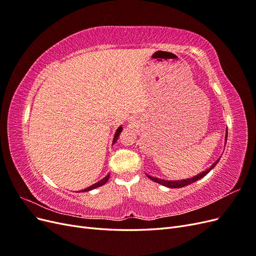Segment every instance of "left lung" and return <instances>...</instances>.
Masks as SVG:
<instances>
[{
    "mask_svg": "<svg viewBox=\"0 0 256 256\" xmlns=\"http://www.w3.org/2000/svg\"><path fill=\"white\" fill-rule=\"evenodd\" d=\"M226 140H228V132H226ZM219 160H220V158H219L218 160H216V161H214V164L210 166V168H206L204 172L200 173V174L196 175V176H193L192 178H188V180H160V178L152 177V176H150V175H147V176H148V178H150L152 180L156 182H158V184H162V186H166V187H168V188H182V187H184V186H188V184H192V182H194L198 180L200 178L204 177L206 174H208V173L210 172L216 166V164H218Z\"/></svg>",
    "mask_w": 256,
    "mask_h": 256,
    "instance_id": "obj_1",
    "label": "left lung"
}]
</instances>
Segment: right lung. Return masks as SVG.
Segmentation results:
<instances>
[{
    "label": "right lung",
    "instance_id": "1",
    "mask_svg": "<svg viewBox=\"0 0 256 256\" xmlns=\"http://www.w3.org/2000/svg\"><path fill=\"white\" fill-rule=\"evenodd\" d=\"M122 130V127H120L118 130H116V132H115V136H114V138H113V144L118 141V136H120V131ZM109 177H110V174H108L104 180H102L100 182H96V184H94L92 186H90V187H88V188H86V189H84V190H82V192H85V191H90V190H92V189H95V188H97V187H100V186H102V184H104L108 180H109ZM79 192H81V191H79Z\"/></svg>",
    "mask_w": 256,
    "mask_h": 256
}]
</instances>
